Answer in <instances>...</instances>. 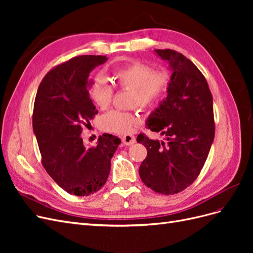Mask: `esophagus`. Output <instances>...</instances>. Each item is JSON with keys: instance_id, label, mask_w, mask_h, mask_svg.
<instances>
[{"instance_id": "esophagus-1", "label": "esophagus", "mask_w": 253, "mask_h": 253, "mask_svg": "<svg viewBox=\"0 0 253 253\" xmlns=\"http://www.w3.org/2000/svg\"><path fill=\"white\" fill-rule=\"evenodd\" d=\"M121 140L126 145H132L136 142V138L133 135H125L124 137H121Z\"/></svg>"}]
</instances>
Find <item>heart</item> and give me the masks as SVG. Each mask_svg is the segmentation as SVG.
Returning <instances> with one entry per match:
<instances>
[{"mask_svg": "<svg viewBox=\"0 0 253 253\" xmlns=\"http://www.w3.org/2000/svg\"><path fill=\"white\" fill-rule=\"evenodd\" d=\"M114 83L121 88L132 89L131 105L148 110L156 106L167 96L171 76L167 71H155L151 65L132 62L113 72ZM114 88L101 77L90 82L88 95L98 109L105 110L111 105ZM141 118L137 113L111 111L101 119V127L106 132L129 135L140 125Z\"/></svg>", "mask_w": 253, "mask_h": 253, "instance_id": "1", "label": "heart"}]
</instances>
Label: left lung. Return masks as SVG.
I'll use <instances>...</instances> for the list:
<instances>
[{
  "mask_svg": "<svg viewBox=\"0 0 253 253\" xmlns=\"http://www.w3.org/2000/svg\"><path fill=\"white\" fill-rule=\"evenodd\" d=\"M172 70L168 96L148 118L147 127L166 142L140 134L148 155L139 168L142 182L157 193L181 192L198 177L215 133L213 98L205 76L182 53L156 49Z\"/></svg>",
  "mask_w": 253,
  "mask_h": 253,
  "instance_id": "8db88e82",
  "label": "left lung"
}]
</instances>
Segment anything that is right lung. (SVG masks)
Segmentation results:
<instances>
[{"instance_id":"1","label":"right lung","mask_w":253,"mask_h":253,"mask_svg":"<svg viewBox=\"0 0 253 253\" xmlns=\"http://www.w3.org/2000/svg\"><path fill=\"white\" fill-rule=\"evenodd\" d=\"M105 56L72 58L50 70L41 81L35 99L33 127L50 177L67 193L87 196L108 180L111 159L120 139L99 136L95 147H85L82 127L98 114L88 95V77Z\"/></svg>"}]
</instances>
